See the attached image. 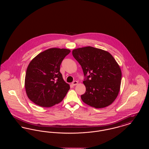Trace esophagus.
Returning <instances> with one entry per match:
<instances>
[{"mask_svg": "<svg viewBox=\"0 0 149 149\" xmlns=\"http://www.w3.org/2000/svg\"><path fill=\"white\" fill-rule=\"evenodd\" d=\"M78 84V82L77 81H74L72 83V85L75 86V85H77Z\"/></svg>", "mask_w": 149, "mask_h": 149, "instance_id": "1", "label": "esophagus"}]
</instances>
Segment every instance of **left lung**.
I'll use <instances>...</instances> for the list:
<instances>
[{"instance_id": "1", "label": "left lung", "mask_w": 149, "mask_h": 149, "mask_svg": "<svg viewBox=\"0 0 149 149\" xmlns=\"http://www.w3.org/2000/svg\"><path fill=\"white\" fill-rule=\"evenodd\" d=\"M74 57L81 65L85 79V93L81 95L86 104L102 108L111 104L120 89L122 73L112 55L91 46L72 50Z\"/></svg>"}]
</instances>
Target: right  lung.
Listing matches in <instances>:
<instances>
[{
    "label": "right lung",
    "mask_w": 149,
    "mask_h": 149,
    "mask_svg": "<svg viewBox=\"0 0 149 149\" xmlns=\"http://www.w3.org/2000/svg\"><path fill=\"white\" fill-rule=\"evenodd\" d=\"M70 50L51 48L40 53L29 64L25 89L32 102L42 107L61 102L70 89L60 72V65Z\"/></svg>",
    "instance_id": "1"
}]
</instances>
